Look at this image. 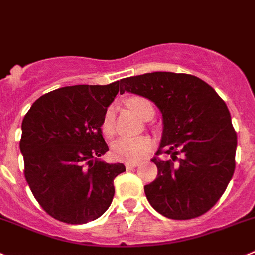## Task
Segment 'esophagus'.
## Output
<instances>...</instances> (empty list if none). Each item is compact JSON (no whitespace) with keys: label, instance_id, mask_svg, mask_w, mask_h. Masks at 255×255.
<instances>
[{"label":"esophagus","instance_id":"34e87169","mask_svg":"<svg viewBox=\"0 0 255 255\" xmlns=\"http://www.w3.org/2000/svg\"><path fill=\"white\" fill-rule=\"evenodd\" d=\"M137 166H139L138 162H127V163H126V167H127L128 170H129V168L137 167Z\"/></svg>","mask_w":255,"mask_h":255}]
</instances>
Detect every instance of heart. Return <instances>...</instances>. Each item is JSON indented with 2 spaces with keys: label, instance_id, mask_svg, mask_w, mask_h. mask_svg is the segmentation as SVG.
Wrapping results in <instances>:
<instances>
[{
  "label": "heart",
  "instance_id": "1",
  "mask_svg": "<svg viewBox=\"0 0 255 255\" xmlns=\"http://www.w3.org/2000/svg\"><path fill=\"white\" fill-rule=\"evenodd\" d=\"M127 106L142 120H146L149 116H153L154 109L151 102L147 98L133 95L127 99ZM114 117H116V106L111 104L106 109L102 118L101 130L106 138H111L114 134ZM153 147V142L149 137H137L128 138L122 137L112 144V156L118 161L125 162H135L143 158Z\"/></svg>",
  "mask_w": 255,
  "mask_h": 255
}]
</instances>
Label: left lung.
Instances as JSON below:
<instances>
[{
  "mask_svg": "<svg viewBox=\"0 0 255 255\" xmlns=\"http://www.w3.org/2000/svg\"><path fill=\"white\" fill-rule=\"evenodd\" d=\"M121 92L153 102L162 113L163 133L153 157L157 177L144 186L152 208L168 219L187 220L210 210L235 170L237 133L218 93L190 74L154 71L121 80Z\"/></svg>",
  "mask_w": 255,
  "mask_h": 255,
  "instance_id": "1",
  "label": "left lung"
}]
</instances>
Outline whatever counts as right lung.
<instances>
[{
  "mask_svg": "<svg viewBox=\"0 0 255 255\" xmlns=\"http://www.w3.org/2000/svg\"><path fill=\"white\" fill-rule=\"evenodd\" d=\"M120 88V80L59 88L40 97L23 118L25 178L37 203L56 220L85 224L111 205L114 178L126 167L98 160L109 149L101 123Z\"/></svg>",
  "mask_w": 255,
  "mask_h": 255,
  "instance_id": "right-lung-1",
  "label": "right lung"
}]
</instances>
